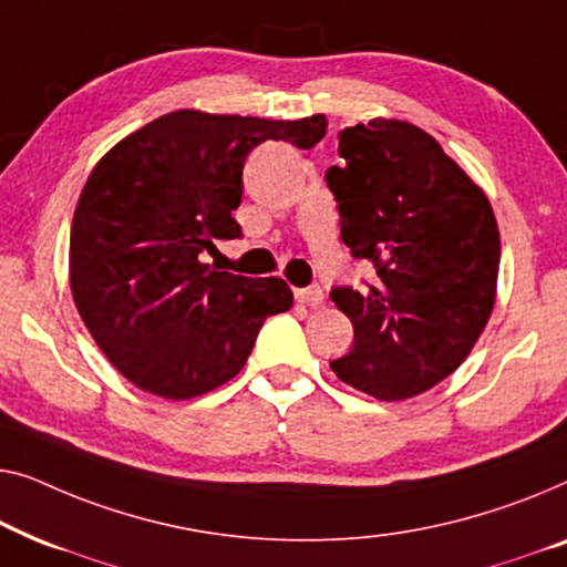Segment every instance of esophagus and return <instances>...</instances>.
I'll list each match as a JSON object with an SVG mask.
<instances>
[{"mask_svg":"<svg viewBox=\"0 0 567 567\" xmlns=\"http://www.w3.org/2000/svg\"><path fill=\"white\" fill-rule=\"evenodd\" d=\"M295 300L318 308L323 306V290L321 287H298V290H295Z\"/></svg>","mask_w":567,"mask_h":567,"instance_id":"obj_1","label":"esophagus"}]
</instances>
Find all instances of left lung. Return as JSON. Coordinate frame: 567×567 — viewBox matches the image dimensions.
I'll return each instance as SVG.
<instances>
[{
  "instance_id": "8db88e82",
  "label": "left lung",
  "mask_w": 567,
  "mask_h": 567,
  "mask_svg": "<svg viewBox=\"0 0 567 567\" xmlns=\"http://www.w3.org/2000/svg\"><path fill=\"white\" fill-rule=\"evenodd\" d=\"M326 172L341 241L380 280L331 300L354 326L331 370L378 401L426 393L473 352L496 302L501 238L488 197L426 131L393 117L341 131Z\"/></svg>"
}]
</instances>
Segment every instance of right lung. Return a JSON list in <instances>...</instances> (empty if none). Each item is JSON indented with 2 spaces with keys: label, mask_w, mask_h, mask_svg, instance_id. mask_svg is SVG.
<instances>
[{
  "label": "right lung",
  "mask_w": 567,
  "mask_h": 567,
  "mask_svg": "<svg viewBox=\"0 0 567 567\" xmlns=\"http://www.w3.org/2000/svg\"><path fill=\"white\" fill-rule=\"evenodd\" d=\"M326 117L166 113L115 143L79 195L69 241L76 310L135 388L189 401L236 378L261 323L292 306L280 277L218 272L213 238H238L244 162L265 141L313 148Z\"/></svg>",
  "instance_id": "add662e5"
}]
</instances>
